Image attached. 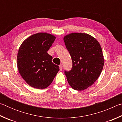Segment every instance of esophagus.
<instances>
[{"label":"esophagus","instance_id":"esophagus-1","mask_svg":"<svg viewBox=\"0 0 122 122\" xmlns=\"http://www.w3.org/2000/svg\"><path fill=\"white\" fill-rule=\"evenodd\" d=\"M59 68H60V71H61L62 70V65H59Z\"/></svg>","mask_w":122,"mask_h":122}]
</instances>
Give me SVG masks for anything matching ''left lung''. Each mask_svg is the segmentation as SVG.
<instances>
[{"label":"left lung","mask_w":122,"mask_h":122,"mask_svg":"<svg viewBox=\"0 0 122 122\" xmlns=\"http://www.w3.org/2000/svg\"><path fill=\"white\" fill-rule=\"evenodd\" d=\"M63 40L73 62L71 71H65L68 82L74 90L86 89L97 80L104 66L100 43L90 35L83 33L68 34Z\"/></svg>","instance_id":"8db88e82"}]
</instances>
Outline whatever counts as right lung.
<instances>
[{"label":"right lung","mask_w":122,"mask_h":122,"mask_svg":"<svg viewBox=\"0 0 122 122\" xmlns=\"http://www.w3.org/2000/svg\"><path fill=\"white\" fill-rule=\"evenodd\" d=\"M56 37L47 33L29 36L20 46L17 55V67L21 77L28 85L43 89L48 87L59 71L52 62L49 50Z\"/></svg>","instance_id":"obj_1"}]
</instances>
